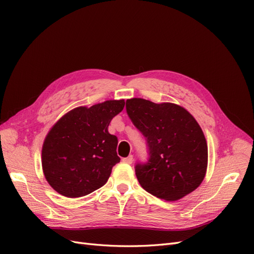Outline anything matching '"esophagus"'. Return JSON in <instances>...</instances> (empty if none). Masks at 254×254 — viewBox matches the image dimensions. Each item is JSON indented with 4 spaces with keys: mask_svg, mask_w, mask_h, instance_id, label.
Returning a JSON list of instances; mask_svg holds the SVG:
<instances>
[{
    "mask_svg": "<svg viewBox=\"0 0 254 254\" xmlns=\"http://www.w3.org/2000/svg\"><path fill=\"white\" fill-rule=\"evenodd\" d=\"M132 161H133V157H132V156H129V157H127V158L123 159V162L126 163V164H131Z\"/></svg>",
    "mask_w": 254,
    "mask_h": 254,
    "instance_id": "esophagus-1",
    "label": "esophagus"
}]
</instances>
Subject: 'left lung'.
<instances>
[{
    "label": "left lung",
    "mask_w": 254,
    "mask_h": 254,
    "mask_svg": "<svg viewBox=\"0 0 254 254\" xmlns=\"http://www.w3.org/2000/svg\"><path fill=\"white\" fill-rule=\"evenodd\" d=\"M126 110L148 147L147 162L135 165L141 187L175 201L200 186L206 173L207 145L193 115L176 104L143 98L127 99Z\"/></svg>",
    "instance_id": "8db88e82"
}]
</instances>
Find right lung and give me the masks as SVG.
Masks as SVG:
<instances>
[{"label":"right lung","mask_w":254,"mask_h":254,"mask_svg":"<svg viewBox=\"0 0 254 254\" xmlns=\"http://www.w3.org/2000/svg\"><path fill=\"white\" fill-rule=\"evenodd\" d=\"M124 106V99H113L90 108L78 107L52 127L42 146V170L57 193L82 197L108 181L121 160L118 137L109 133L108 126Z\"/></svg>","instance_id":"obj_1"}]
</instances>
